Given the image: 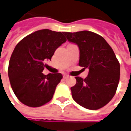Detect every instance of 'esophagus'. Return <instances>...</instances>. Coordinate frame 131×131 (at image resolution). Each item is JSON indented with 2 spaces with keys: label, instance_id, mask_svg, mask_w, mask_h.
<instances>
[{
  "label": "esophagus",
  "instance_id": "34e87169",
  "mask_svg": "<svg viewBox=\"0 0 131 131\" xmlns=\"http://www.w3.org/2000/svg\"><path fill=\"white\" fill-rule=\"evenodd\" d=\"M68 75H67V74H63V78L66 79V78H68Z\"/></svg>",
  "mask_w": 131,
  "mask_h": 131
}]
</instances>
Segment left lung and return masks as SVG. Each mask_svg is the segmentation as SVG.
<instances>
[{"label":"left lung","instance_id":"left-lung-1","mask_svg":"<svg viewBox=\"0 0 131 131\" xmlns=\"http://www.w3.org/2000/svg\"><path fill=\"white\" fill-rule=\"evenodd\" d=\"M63 34L68 41L79 47V66L89 70L84 79L75 77L76 84L70 88L72 98L85 108H101L115 94L119 81V63L108 43L99 34L86 30Z\"/></svg>","mask_w":131,"mask_h":131}]
</instances>
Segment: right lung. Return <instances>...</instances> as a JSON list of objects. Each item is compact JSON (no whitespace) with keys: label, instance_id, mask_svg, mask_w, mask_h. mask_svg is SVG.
<instances>
[{"label":"right lung","instance_id":"right-lung-1","mask_svg":"<svg viewBox=\"0 0 131 131\" xmlns=\"http://www.w3.org/2000/svg\"><path fill=\"white\" fill-rule=\"evenodd\" d=\"M64 32L48 29L25 36L12 54L8 67L11 86L18 100L29 107H39L52 99L63 78L61 73H42L55 50L66 41Z\"/></svg>","mask_w":131,"mask_h":131}]
</instances>
